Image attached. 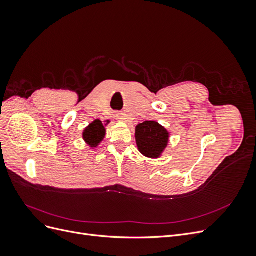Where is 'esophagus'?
I'll return each mask as SVG.
<instances>
[{
  "label": "esophagus",
  "mask_w": 256,
  "mask_h": 256,
  "mask_svg": "<svg viewBox=\"0 0 256 256\" xmlns=\"http://www.w3.org/2000/svg\"><path fill=\"white\" fill-rule=\"evenodd\" d=\"M118 120H120V122H126V118H124V116L122 115H118Z\"/></svg>",
  "instance_id": "1"
}]
</instances>
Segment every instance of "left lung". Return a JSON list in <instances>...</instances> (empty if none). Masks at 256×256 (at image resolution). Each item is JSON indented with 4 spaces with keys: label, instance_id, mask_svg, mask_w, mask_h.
<instances>
[{
    "label": "left lung",
    "instance_id": "1",
    "mask_svg": "<svg viewBox=\"0 0 256 256\" xmlns=\"http://www.w3.org/2000/svg\"><path fill=\"white\" fill-rule=\"evenodd\" d=\"M171 132L158 122L146 120L136 127V142L143 156L158 159L168 145Z\"/></svg>",
    "mask_w": 256,
    "mask_h": 256
}]
</instances>
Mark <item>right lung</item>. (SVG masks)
<instances>
[{
	"instance_id": "right-lung-1",
	"label": "right lung",
	"mask_w": 256,
	"mask_h": 256,
	"mask_svg": "<svg viewBox=\"0 0 256 256\" xmlns=\"http://www.w3.org/2000/svg\"><path fill=\"white\" fill-rule=\"evenodd\" d=\"M110 120L102 122L100 120H95L92 122L88 127H85L82 132V138L83 141L86 143V145L90 146V150L97 148L104 141L106 138V127L109 125Z\"/></svg>"
}]
</instances>
